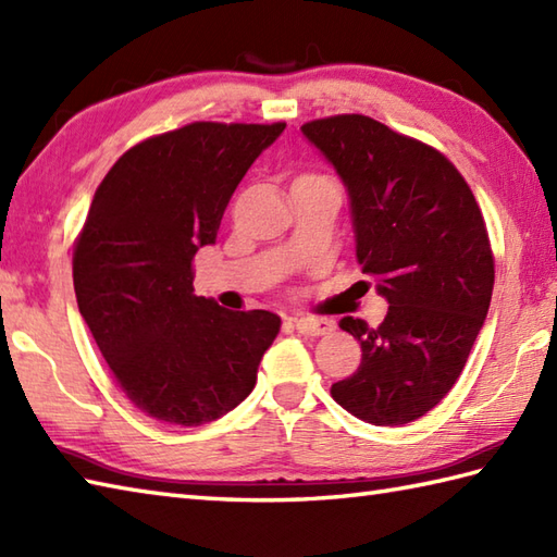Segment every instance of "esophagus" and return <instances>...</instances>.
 Returning <instances> with one entry per match:
<instances>
[{
	"label": "esophagus",
	"instance_id": "esophagus-1",
	"mask_svg": "<svg viewBox=\"0 0 557 557\" xmlns=\"http://www.w3.org/2000/svg\"><path fill=\"white\" fill-rule=\"evenodd\" d=\"M292 325L297 327V333L306 337H321L335 330V323L327 321V318H311V315H301V318H292Z\"/></svg>",
	"mask_w": 557,
	"mask_h": 557
}]
</instances>
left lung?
<instances>
[{"label":"left lung","instance_id":"1","mask_svg":"<svg viewBox=\"0 0 557 557\" xmlns=\"http://www.w3.org/2000/svg\"><path fill=\"white\" fill-rule=\"evenodd\" d=\"M347 188L357 260L385 297L359 339L357 373L330 387L337 405L373 425L417 421L465 369L493 294V251L481 208L443 152L363 114L301 126Z\"/></svg>","mask_w":557,"mask_h":557}]
</instances>
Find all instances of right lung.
<instances>
[{"mask_svg":"<svg viewBox=\"0 0 557 557\" xmlns=\"http://www.w3.org/2000/svg\"><path fill=\"white\" fill-rule=\"evenodd\" d=\"M287 124L194 122L126 150L98 186L74 248L83 321L126 397L174 425L215 421L251 395L280 333L270 311L194 294L234 188Z\"/></svg>","mask_w":557,"mask_h":557,"instance_id":"obj_1","label":"right lung"}]
</instances>
